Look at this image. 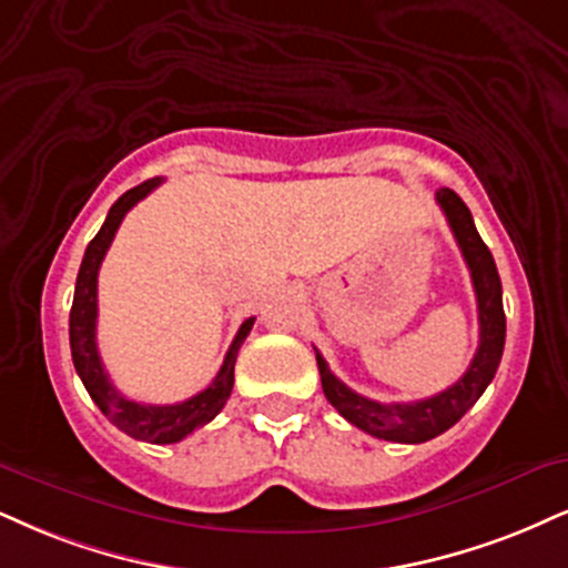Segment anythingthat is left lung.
<instances>
[{"label": "left lung", "mask_w": 568, "mask_h": 568, "mask_svg": "<svg viewBox=\"0 0 568 568\" xmlns=\"http://www.w3.org/2000/svg\"><path fill=\"white\" fill-rule=\"evenodd\" d=\"M437 202L443 207L447 223H450L455 242H458L464 261L471 271V284L477 292L479 307V347L471 366L453 387L439 395L426 397L416 403H376L358 395L342 384L326 366L324 355L316 349L321 371V387L326 400L337 408L349 424L358 426L371 437L387 439V443L418 445L450 429L460 416L479 400L487 384L495 379L500 366L503 345H506V313H503V286L498 268H495L493 252L481 242L477 226H474L471 210L453 189H439Z\"/></svg>", "instance_id": "1"}]
</instances>
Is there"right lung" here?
<instances>
[{"instance_id":"add662e5","label":"right lung","mask_w":568,"mask_h":568,"mask_svg":"<svg viewBox=\"0 0 568 568\" xmlns=\"http://www.w3.org/2000/svg\"><path fill=\"white\" fill-rule=\"evenodd\" d=\"M160 184H163L160 176L150 179L144 181V184L129 189L123 197H118L115 205L110 207L102 229L97 231V236L89 242L87 252H83L79 278H75L73 307H70V353H73L75 374L81 376L91 400L97 403V408H100L118 429L129 434V437L142 439V443L171 445L184 439L186 434H192L194 429H200V426H205L207 422H213L223 405H226L231 387H234L236 353H240L242 342L250 334L255 318H247L240 326V332H236L234 342H231L226 358H223V366L219 374H215L213 384L184 403L146 405L129 400V397H123L121 392L113 387L108 371L102 366L100 349H97V276H100L104 252L113 244L115 231L125 219V213Z\"/></svg>"}]
</instances>
